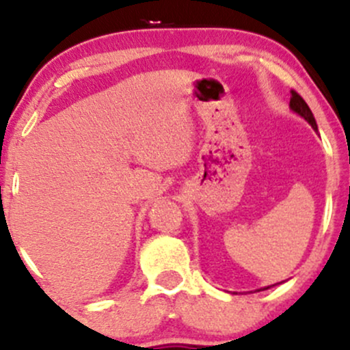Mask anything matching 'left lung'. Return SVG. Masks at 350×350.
<instances>
[{
	"instance_id": "1",
	"label": "left lung",
	"mask_w": 350,
	"mask_h": 350,
	"mask_svg": "<svg viewBox=\"0 0 350 350\" xmlns=\"http://www.w3.org/2000/svg\"><path fill=\"white\" fill-rule=\"evenodd\" d=\"M291 93H292V96H291V105H288V107H291V110L294 111V113L302 116V118L306 120L307 123H309L312 129L317 131V123H315V118H314V115H312L309 105H307L306 101H304L302 96H300L297 92H294V90H292ZM267 288H270V287L258 288V292H260V291H267Z\"/></svg>"
}]
</instances>
